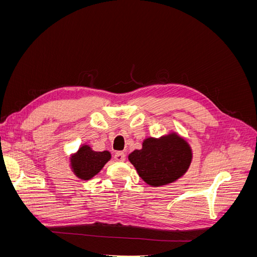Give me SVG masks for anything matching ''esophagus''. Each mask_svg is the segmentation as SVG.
Returning <instances> with one entry per match:
<instances>
[{"label": "esophagus", "instance_id": "obj_1", "mask_svg": "<svg viewBox=\"0 0 257 257\" xmlns=\"http://www.w3.org/2000/svg\"><path fill=\"white\" fill-rule=\"evenodd\" d=\"M114 160L118 161V162H123L124 160H125V154H124V152H121V151L116 152L114 154Z\"/></svg>", "mask_w": 257, "mask_h": 257}]
</instances>
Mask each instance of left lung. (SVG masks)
Here are the masks:
<instances>
[{
    "instance_id": "obj_1",
    "label": "left lung",
    "mask_w": 257,
    "mask_h": 257,
    "mask_svg": "<svg viewBox=\"0 0 257 257\" xmlns=\"http://www.w3.org/2000/svg\"><path fill=\"white\" fill-rule=\"evenodd\" d=\"M192 148L176 132L159 138L147 137L143 148L128 154L138 176L150 186H162L180 179L191 166Z\"/></svg>"
}]
</instances>
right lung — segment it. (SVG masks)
Listing matches in <instances>:
<instances>
[{
  "mask_svg": "<svg viewBox=\"0 0 257 257\" xmlns=\"http://www.w3.org/2000/svg\"><path fill=\"white\" fill-rule=\"evenodd\" d=\"M110 159L109 151H94L90 145L84 144L69 157V167L77 178L90 180L102 170Z\"/></svg>",
  "mask_w": 257,
  "mask_h": 257,
  "instance_id": "add662e5",
  "label": "right lung"
}]
</instances>
